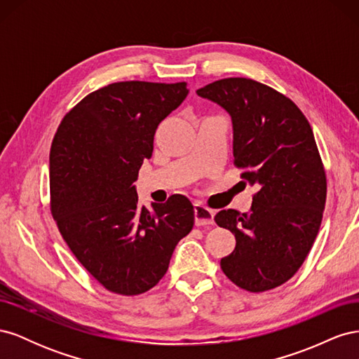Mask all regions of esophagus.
<instances>
[{
  "mask_svg": "<svg viewBox=\"0 0 359 359\" xmlns=\"http://www.w3.org/2000/svg\"><path fill=\"white\" fill-rule=\"evenodd\" d=\"M194 222L196 226H208L214 223V211L203 205H194Z\"/></svg>",
  "mask_w": 359,
  "mask_h": 359,
  "instance_id": "esophagus-1",
  "label": "esophagus"
}]
</instances>
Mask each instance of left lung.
Wrapping results in <instances>:
<instances>
[{
    "label": "left lung",
    "mask_w": 359,
    "mask_h": 359,
    "mask_svg": "<svg viewBox=\"0 0 359 359\" xmlns=\"http://www.w3.org/2000/svg\"><path fill=\"white\" fill-rule=\"evenodd\" d=\"M196 93L231 115L233 163L257 190L248 212L214 217L236 240L222 269L248 292L274 289L295 276L322 222L327 177L313 130L290 99L253 79H220Z\"/></svg>",
    "instance_id": "left-lung-1"
}]
</instances>
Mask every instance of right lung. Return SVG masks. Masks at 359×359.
Segmentation results:
<instances>
[{
  "mask_svg": "<svg viewBox=\"0 0 359 359\" xmlns=\"http://www.w3.org/2000/svg\"><path fill=\"white\" fill-rule=\"evenodd\" d=\"M186 82H115L62 118L49 156L50 211L72 253L107 290L139 295L166 274L194 224L191 202L139 206L133 182L158 124L184 102Z\"/></svg>",
  "mask_w": 359,
  "mask_h": 359,
  "instance_id": "obj_1",
  "label": "right lung"
}]
</instances>
